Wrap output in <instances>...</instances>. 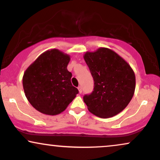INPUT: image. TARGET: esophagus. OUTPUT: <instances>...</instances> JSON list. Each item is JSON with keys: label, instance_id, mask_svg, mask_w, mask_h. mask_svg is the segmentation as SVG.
<instances>
[{"label": "esophagus", "instance_id": "34e87169", "mask_svg": "<svg viewBox=\"0 0 160 160\" xmlns=\"http://www.w3.org/2000/svg\"><path fill=\"white\" fill-rule=\"evenodd\" d=\"M78 90H79V93H80V94H81L82 93V87L81 86H78Z\"/></svg>", "mask_w": 160, "mask_h": 160}]
</instances>
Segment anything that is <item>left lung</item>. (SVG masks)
Here are the masks:
<instances>
[{
  "instance_id": "left-lung-1",
  "label": "left lung",
  "mask_w": 160,
  "mask_h": 160,
  "mask_svg": "<svg viewBox=\"0 0 160 160\" xmlns=\"http://www.w3.org/2000/svg\"><path fill=\"white\" fill-rule=\"evenodd\" d=\"M83 58L94 81L93 92L83 97L88 111L100 118L118 114L134 96L136 78L132 68L122 57L105 47L86 52Z\"/></svg>"
}]
</instances>
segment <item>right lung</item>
<instances>
[{
	"label": "right lung",
	"instance_id": "obj_1",
	"mask_svg": "<svg viewBox=\"0 0 160 160\" xmlns=\"http://www.w3.org/2000/svg\"><path fill=\"white\" fill-rule=\"evenodd\" d=\"M70 56L59 49L47 50L26 68L23 76L24 93L40 113L57 115L66 110L78 94L67 70Z\"/></svg>",
	"mask_w": 160,
	"mask_h": 160
}]
</instances>
